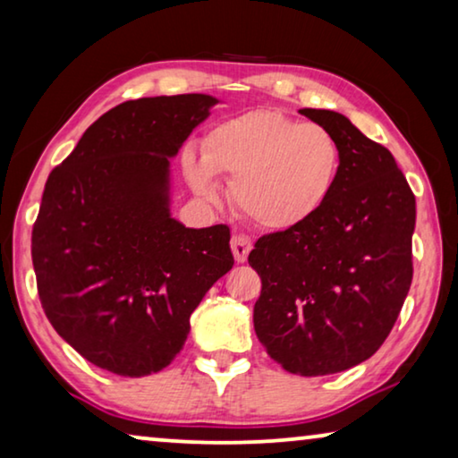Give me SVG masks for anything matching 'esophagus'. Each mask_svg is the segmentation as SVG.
Segmentation results:
<instances>
[{
  "label": "esophagus",
  "mask_w": 458,
  "mask_h": 458,
  "mask_svg": "<svg viewBox=\"0 0 458 458\" xmlns=\"http://www.w3.org/2000/svg\"><path fill=\"white\" fill-rule=\"evenodd\" d=\"M230 247H232V253H234V259L238 263H244L250 253V249H253V242H250L249 236L234 234L230 241Z\"/></svg>",
  "instance_id": "obj_1"
}]
</instances>
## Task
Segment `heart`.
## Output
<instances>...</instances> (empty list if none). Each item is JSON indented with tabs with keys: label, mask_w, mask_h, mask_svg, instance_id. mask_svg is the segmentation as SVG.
Returning <instances> with one entry per match:
<instances>
[{
	"label": "heart",
	"mask_w": 458,
	"mask_h": 458,
	"mask_svg": "<svg viewBox=\"0 0 458 458\" xmlns=\"http://www.w3.org/2000/svg\"><path fill=\"white\" fill-rule=\"evenodd\" d=\"M343 153L326 126L278 109H250L211 128L201 159L184 156L192 189L217 197L226 176L234 208L266 230H293L324 208L338 182Z\"/></svg>",
	"instance_id": "1"
}]
</instances>
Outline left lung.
I'll list each match as a JSON object with an SVG mask.
<instances>
[{
	"label": "left lung",
	"mask_w": 458,
	"mask_h": 458,
	"mask_svg": "<svg viewBox=\"0 0 458 458\" xmlns=\"http://www.w3.org/2000/svg\"><path fill=\"white\" fill-rule=\"evenodd\" d=\"M340 145L338 182L299 228L255 242V334L296 376H327L369 359L394 327L413 280L415 195L384 145L346 115L301 109Z\"/></svg>",
	"instance_id": "obj_1"
}]
</instances>
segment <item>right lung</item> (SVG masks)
<instances>
[{
	"label": "right lung",
	"mask_w": 458,
	"mask_h": 458,
	"mask_svg": "<svg viewBox=\"0 0 458 458\" xmlns=\"http://www.w3.org/2000/svg\"><path fill=\"white\" fill-rule=\"evenodd\" d=\"M211 95L124 101L95 120L45 182L33 226L41 307L55 332L115 376L162 371L191 313L234 266L230 228H184L167 176Z\"/></svg>",
	"instance_id": "add662e5"
}]
</instances>
